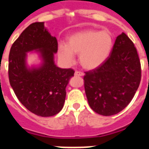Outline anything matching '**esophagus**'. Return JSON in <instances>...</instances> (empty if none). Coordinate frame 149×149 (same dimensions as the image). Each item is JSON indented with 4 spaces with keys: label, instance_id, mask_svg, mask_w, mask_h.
<instances>
[{
    "label": "esophagus",
    "instance_id": "1",
    "mask_svg": "<svg viewBox=\"0 0 149 149\" xmlns=\"http://www.w3.org/2000/svg\"><path fill=\"white\" fill-rule=\"evenodd\" d=\"M74 75L77 77H82V76H84V72H80V71H76Z\"/></svg>",
    "mask_w": 149,
    "mask_h": 149
}]
</instances>
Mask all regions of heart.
I'll list each match as a JSON object with an SVG mask.
<instances>
[{
	"label": "heart",
	"instance_id": "obj_1",
	"mask_svg": "<svg viewBox=\"0 0 149 149\" xmlns=\"http://www.w3.org/2000/svg\"><path fill=\"white\" fill-rule=\"evenodd\" d=\"M113 47V38L107 31L85 29L75 32L67 38L66 45L59 44V58L72 63L74 55H79V63L86 70L99 67L108 58Z\"/></svg>",
	"mask_w": 149,
	"mask_h": 149
}]
</instances>
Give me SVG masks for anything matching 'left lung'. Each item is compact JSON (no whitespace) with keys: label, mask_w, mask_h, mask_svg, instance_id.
Returning a JSON list of instances; mask_svg holds the SVG:
<instances>
[{"label":"left lung","mask_w":149,"mask_h":149,"mask_svg":"<svg viewBox=\"0 0 149 149\" xmlns=\"http://www.w3.org/2000/svg\"><path fill=\"white\" fill-rule=\"evenodd\" d=\"M85 73L84 88L91 109L104 116L119 113L134 97L141 81V63L134 43L122 32L106 61Z\"/></svg>","instance_id":"8db88e82"}]
</instances>
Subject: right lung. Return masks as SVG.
<instances>
[{
    "mask_svg": "<svg viewBox=\"0 0 149 149\" xmlns=\"http://www.w3.org/2000/svg\"><path fill=\"white\" fill-rule=\"evenodd\" d=\"M57 50V39L45 29L44 22H35L22 31L9 53L10 86L19 101L41 117L56 115L63 109L65 87L74 76L72 69L56 66L54 54ZM33 51L38 52L42 63L37 68H28L26 53Z\"/></svg>",
    "mask_w": 149,
    "mask_h": 149,
    "instance_id": "right-lung-1",
    "label": "right lung"
}]
</instances>
